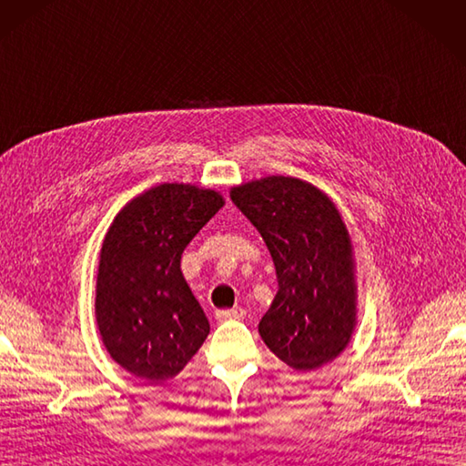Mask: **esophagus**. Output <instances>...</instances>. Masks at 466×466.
Here are the masks:
<instances>
[{
	"label": "esophagus",
	"instance_id": "obj_1",
	"mask_svg": "<svg viewBox=\"0 0 466 466\" xmlns=\"http://www.w3.org/2000/svg\"><path fill=\"white\" fill-rule=\"evenodd\" d=\"M246 311L242 307H234V309H222V311H217L214 313V317H217V320H228V319H244Z\"/></svg>",
	"mask_w": 466,
	"mask_h": 466
}]
</instances>
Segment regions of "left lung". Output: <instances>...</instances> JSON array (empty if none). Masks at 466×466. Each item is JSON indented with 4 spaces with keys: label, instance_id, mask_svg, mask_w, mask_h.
Returning <instances> with one entry per match:
<instances>
[{
    "label": "left lung",
    "instance_id": "obj_1",
    "mask_svg": "<svg viewBox=\"0 0 466 466\" xmlns=\"http://www.w3.org/2000/svg\"><path fill=\"white\" fill-rule=\"evenodd\" d=\"M230 197L264 238L278 293L259 320L261 340L299 372L335 360L356 329V264L350 234L323 190L269 175L232 187Z\"/></svg>",
    "mask_w": 466,
    "mask_h": 466
}]
</instances>
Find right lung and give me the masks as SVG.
I'll return each mask as SVG.
<instances>
[{"mask_svg":"<svg viewBox=\"0 0 466 466\" xmlns=\"http://www.w3.org/2000/svg\"><path fill=\"white\" fill-rule=\"evenodd\" d=\"M222 207L218 190L163 183L131 198L104 236L94 303L100 339L116 364L151 386L181 372L210 332L181 256Z\"/></svg>","mask_w":466,"mask_h":466,"instance_id":"obj_1","label":"right lung"}]
</instances>
